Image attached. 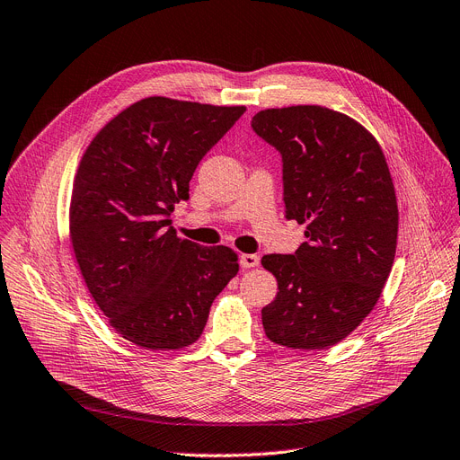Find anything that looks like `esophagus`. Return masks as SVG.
Wrapping results in <instances>:
<instances>
[{
    "label": "esophagus",
    "mask_w": 460,
    "mask_h": 460,
    "mask_svg": "<svg viewBox=\"0 0 460 460\" xmlns=\"http://www.w3.org/2000/svg\"><path fill=\"white\" fill-rule=\"evenodd\" d=\"M241 265H243L244 269H253V267H257V265H259V255H255V253H243V255H241Z\"/></svg>",
    "instance_id": "obj_1"
}]
</instances>
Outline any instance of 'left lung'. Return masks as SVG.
<instances>
[{
    "label": "left lung",
    "mask_w": 460,
    "mask_h": 460,
    "mask_svg": "<svg viewBox=\"0 0 460 460\" xmlns=\"http://www.w3.org/2000/svg\"><path fill=\"white\" fill-rule=\"evenodd\" d=\"M252 129L282 155L286 217L306 226L295 253L261 259L278 282L261 310L265 332L279 346L325 349L372 312L394 261L385 155L361 124L317 105L261 111Z\"/></svg>",
    "instance_id": "left-lung-1"
}]
</instances>
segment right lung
Listing matches in <instances>:
<instances>
[{
	"label": "right lung",
	"mask_w": 460,
	"mask_h": 460,
	"mask_svg": "<svg viewBox=\"0 0 460 460\" xmlns=\"http://www.w3.org/2000/svg\"><path fill=\"white\" fill-rule=\"evenodd\" d=\"M244 112L146 97L114 116L81 159L69 210L76 263L109 323L137 346L193 344L238 272L231 248L182 241L169 217L190 199L201 159Z\"/></svg>",
	"instance_id": "obj_1"
}]
</instances>
